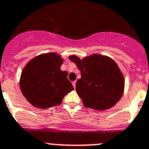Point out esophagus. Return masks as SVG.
Returning <instances> with one entry per match:
<instances>
[{
    "mask_svg": "<svg viewBox=\"0 0 149 149\" xmlns=\"http://www.w3.org/2000/svg\"><path fill=\"white\" fill-rule=\"evenodd\" d=\"M72 85H73L74 88L75 89V86H76V81H73V82H72Z\"/></svg>",
    "mask_w": 149,
    "mask_h": 149,
    "instance_id": "obj_1",
    "label": "esophagus"
}]
</instances>
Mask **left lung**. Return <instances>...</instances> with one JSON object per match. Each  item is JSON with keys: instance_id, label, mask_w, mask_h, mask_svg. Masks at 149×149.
Returning <instances> with one entry per match:
<instances>
[{"instance_id": "1", "label": "left lung", "mask_w": 149, "mask_h": 149, "mask_svg": "<svg viewBox=\"0 0 149 149\" xmlns=\"http://www.w3.org/2000/svg\"><path fill=\"white\" fill-rule=\"evenodd\" d=\"M68 58L81 71L76 91L85 107L105 111L115 105L124 90V75L116 62L97 53L82 59L74 55Z\"/></svg>"}]
</instances>
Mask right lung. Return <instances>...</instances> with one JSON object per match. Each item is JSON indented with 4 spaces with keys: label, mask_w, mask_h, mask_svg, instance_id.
<instances>
[{
    "label": "right lung",
    "mask_w": 149,
    "mask_h": 149,
    "mask_svg": "<svg viewBox=\"0 0 149 149\" xmlns=\"http://www.w3.org/2000/svg\"><path fill=\"white\" fill-rule=\"evenodd\" d=\"M62 63L60 55L49 53L34 57L24 67L20 89L31 105L43 109L59 105L66 94L74 90L67 72L60 69Z\"/></svg>",
    "instance_id": "obj_1"
}]
</instances>
